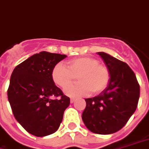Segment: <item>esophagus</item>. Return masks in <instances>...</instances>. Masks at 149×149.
I'll use <instances>...</instances> for the list:
<instances>
[{"mask_svg":"<svg viewBox=\"0 0 149 149\" xmlns=\"http://www.w3.org/2000/svg\"><path fill=\"white\" fill-rule=\"evenodd\" d=\"M74 101H75V98H70V103H74Z\"/></svg>","mask_w":149,"mask_h":149,"instance_id":"34e87169","label":"esophagus"}]
</instances>
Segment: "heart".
I'll return each instance as SVG.
<instances>
[{
  "label": "heart",
  "instance_id": "heart-1",
  "mask_svg": "<svg viewBox=\"0 0 149 149\" xmlns=\"http://www.w3.org/2000/svg\"><path fill=\"white\" fill-rule=\"evenodd\" d=\"M75 77H79V83L69 87ZM52 79L55 85L69 97H79L100 94L108 86L110 81V72L108 67L99 64L96 58L80 57L67 61V67L62 63L55 65L52 71ZM69 87V88L68 86Z\"/></svg>",
  "mask_w": 149,
  "mask_h": 149
}]
</instances>
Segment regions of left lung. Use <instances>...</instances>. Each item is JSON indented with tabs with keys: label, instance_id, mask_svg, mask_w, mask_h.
<instances>
[{
	"label": "left lung",
	"instance_id": "1",
	"mask_svg": "<svg viewBox=\"0 0 149 149\" xmlns=\"http://www.w3.org/2000/svg\"><path fill=\"white\" fill-rule=\"evenodd\" d=\"M98 55L109 68L110 81L99 95L85 99L82 118L90 131L107 135L121 130L135 112L140 85L128 64L104 52Z\"/></svg>",
	"mask_w": 149,
	"mask_h": 149
}]
</instances>
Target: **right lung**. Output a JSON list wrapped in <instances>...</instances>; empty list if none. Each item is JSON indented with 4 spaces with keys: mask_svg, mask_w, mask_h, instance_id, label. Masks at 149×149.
Segmentation results:
<instances>
[{
    "mask_svg": "<svg viewBox=\"0 0 149 149\" xmlns=\"http://www.w3.org/2000/svg\"><path fill=\"white\" fill-rule=\"evenodd\" d=\"M67 55L41 52L15 67L8 89L13 115L24 130L36 136L57 131L70 98L52 79V71Z\"/></svg>",
    "mask_w": 149,
    "mask_h": 149,
    "instance_id": "add662e5",
    "label": "right lung"
}]
</instances>
